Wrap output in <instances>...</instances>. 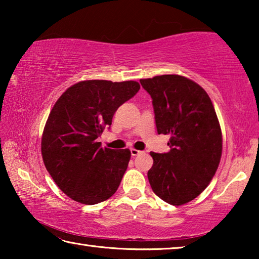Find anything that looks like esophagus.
<instances>
[{
	"instance_id": "esophagus-1",
	"label": "esophagus",
	"mask_w": 259,
	"mask_h": 259,
	"mask_svg": "<svg viewBox=\"0 0 259 259\" xmlns=\"http://www.w3.org/2000/svg\"><path fill=\"white\" fill-rule=\"evenodd\" d=\"M130 152H131V155H133V156H136V155H138V154H140V153H142L140 151L136 150V148H131Z\"/></svg>"
}]
</instances>
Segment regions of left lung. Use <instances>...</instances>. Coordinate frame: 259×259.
Here are the masks:
<instances>
[{
	"label": "left lung",
	"mask_w": 259,
	"mask_h": 259,
	"mask_svg": "<svg viewBox=\"0 0 259 259\" xmlns=\"http://www.w3.org/2000/svg\"><path fill=\"white\" fill-rule=\"evenodd\" d=\"M152 98L157 134L170 135L166 153L151 152L147 177L166 203L182 205L209 185L222 156V130L208 94L181 75L140 80Z\"/></svg>",
	"instance_id": "obj_1"
}]
</instances>
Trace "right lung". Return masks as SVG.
Masks as SVG:
<instances>
[{"instance_id": "right-lung-1", "label": "right lung", "mask_w": 259, "mask_h": 259, "mask_svg": "<svg viewBox=\"0 0 259 259\" xmlns=\"http://www.w3.org/2000/svg\"><path fill=\"white\" fill-rule=\"evenodd\" d=\"M139 89L136 81H82L52 107L42 136L43 162L60 190L76 202H103L119 187L131 153L103 148L98 137Z\"/></svg>"}]
</instances>
